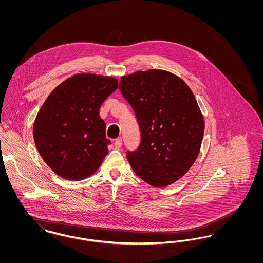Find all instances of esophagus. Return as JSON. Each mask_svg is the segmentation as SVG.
I'll list each match as a JSON object with an SVG mask.
<instances>
[{"label":"esophagus","mask_w":263,"mask_h":263,"mask_svg":"<svg viewBox=\"0 0 263 263\" xmlns=\"http://www.w3.org/2000/svg\"><path fill=\"white\" fill-rule=\"evenodd\" d=\"M114 147H115V149H120L122 147V140H121V138H118V139L115 140Z\"/></svg>","instance_id":"obj_1"}]
</instances>
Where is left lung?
I'll return each mask as SVG.
<instances>
[{"instance_id": "left-lung-1", "label": "left lung", "mask_w": 263, "mask_h": 263, "mask_svg": "<svg viewBox=\"0 0 263 263\" xmlns=\"http://www.w3.org/2000/svg\"><path fill=\"white\" fill-rule=\"evenodd\" d=\"M119 89L141 131L137 150L126 153L134 173L154 187L174 183L197 159L204 134L193 92L180 78L163 70L123 76Z\"/></svg>"}]
</instances>
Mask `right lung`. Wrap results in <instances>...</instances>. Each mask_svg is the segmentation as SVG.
<instances>
[{
  "mask_svg": "<svg viewBox=\"0 0 263 263\" xmlns=\"http://www.w3.org/2000/svg\"><path fill=\"white\" fill-rule=\"evenodd\" d=\"M117 85L112 77L79 74L64 81L44 101L33 124V138L55 174L80 180L98 171L110 144L99 111Z\"/></svg>",
  "mask_w": 263,
  "mask_h": 263,
  "instance_id": "right-lung-1",
  "label": "right lung"
}]
</instances>
